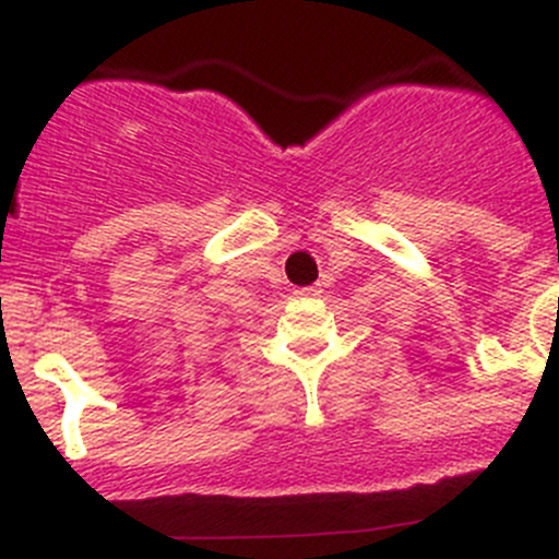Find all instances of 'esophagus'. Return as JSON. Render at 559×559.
I'll return each mask as SVG.
<instances>
[{
	"mask_svg": "<svg viewBox=\"0 0 559 559\" xmlns=\"http://www.w3.org/2000/svg\"><path fill=\"white\" fill-rule=\"evenodd\" d=\"M295 295L300 300H313V297H321V286H302V289H295Z\"/></svg>",
	"mask_w": 559,
	"mask_h": 559,
	"instance_id": "esophagus-1",
	"label": "esophagus"
}]
</instances>
